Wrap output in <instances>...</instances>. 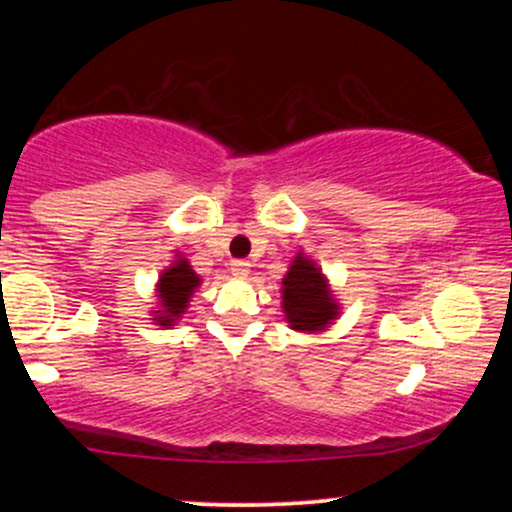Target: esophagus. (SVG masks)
I'll use <instances>...</instances> for the list:
<instances>
[{
  "instance_id": "34e87169",
  "label": "esophagus",
  "mask_w": 512,
  "mask_h": 512,
  "mask_svg": "<svg viewBox=\"0 0 512 512\" xmlns=\"http://www.w3.org/2000/svg\"><path fill=\"white\" fill-rule=\"evenodd\" d=\"M231 274L236 276V279H248V276H250V262H245V260L231 262Z\"/></svg>"
}]
</instances>
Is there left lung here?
<instances>
[{
	"mask_svg": "<svg viewBox=\"0 0 512 512\" xmlns=\"http://www.w3.org/2000/svg\"><path fill=\"white\" fill-rule=\"evenodd\" d=\"M281 310L296 332H325L342 315V305L334 298L330 281L315 260L301 250L281 279Z\"/></svg>",
	"mask_w": 512,
	"mask_h": 512,
	"instance_id": "left-lung-1",
	"label": "left lung"
}]
</instances>
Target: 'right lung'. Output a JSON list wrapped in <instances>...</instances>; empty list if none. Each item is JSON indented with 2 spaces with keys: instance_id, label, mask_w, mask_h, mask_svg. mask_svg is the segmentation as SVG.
<instances>
[{
  "instance_id": "obj_1",
  "label": "right lung",
  "mask_w": 512,
  "mask_h": 512,
  "mask_svg": "<svg viewBox=\"0 0 512 512\" xmlns=\"http://www.w3.org/2000/svg\"><path fill=\"white\" fill-rule=\"evenodd\" d=\"M202 284V276H199L192 264L185 260V255L175 252L170 267L163 269L158 274L156 281V308L151 310V320L158 327H170L180 320L182 315L190 308V298L195 296V291Z\"/></svg>"
}]
</instances>
